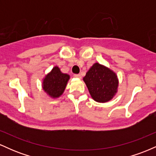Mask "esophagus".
<instances>
[{
    "label": "esophagus",
    "mask_w": 156,
    "mask_h": 156,
    "mask_svg": "<svg viewBox=\"0 0 156 156\" xmlns=\"http://www.w3.org/2000/svg\"><path fill=\"white\" fill-rule=\"evenodd\" d=\"M74 77H75V78H81V76H80V74H76V75H74Z\"/></svg>",
    "instance_id": "obj_1"
}]
</instances>
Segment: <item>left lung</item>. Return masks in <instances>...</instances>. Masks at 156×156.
<instances>
[{
	"mask_svg": "<svg viewBox=\"0 0 156 156\" xmlns=\"http://www.w3.org/2000/svg\"><path fill=\"white\" fill-rule=\"evenodd\" d=\"M83 80L92 98L98 103L110 101L117 93V75L110 68L98 62L89 68Z\"/></svg>",
	"mask_w": 156,
	"mask_h": 156,
	"instance_id": "obj_1",
	"label": "left lung"
}]
</instances>
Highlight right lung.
<instances>
[{
    "label": "right lung",
    "mask_w": 156,
    "mask_h": 156,
    "mask_svg": "<svg viewBox=\"0 0 156 156\" xmlns=\"http://www.w3.org/2000/svg\"><path fill=\"white\" fill-rule=\"evenodd\" d=\"M69 78V75L63 73L58 66H55L42 79V89L51 98L56 99L62 95Z\"/></svg>",
    "instance_id": "1"
}]
</instances>
